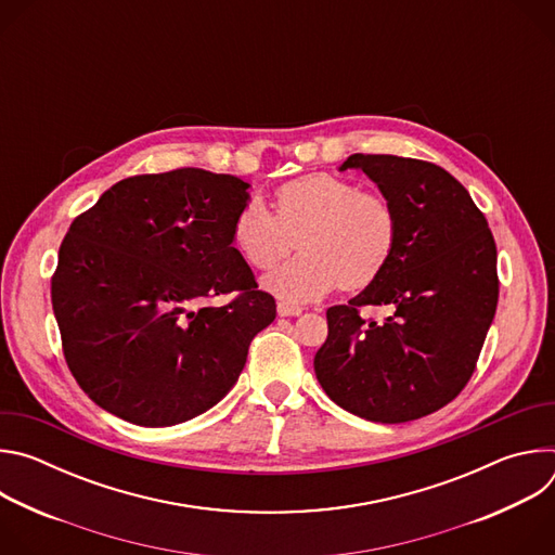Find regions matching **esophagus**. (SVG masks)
<instances>
[{
	"label": "esophagus",
	"mask_w": 555,
	"mask_h": 555,
	"mask_svg": "<svg viewBox=\"0 0 555 555\" xmlns=\"http://www.w3.org/2000/svg\"><path fill=\"white\" fill-rule=\"evenodd\" d=\"M276 311H279V315H298L302 309H300L298 305H292V302L281 300V302L276 305Z\"/></svg>",
	"instance_id": "esophagus-1"
}]
</instances>
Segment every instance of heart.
Instances as JSON below:
<instances>
[{"mask_svg":"<svg viewBox=\"0 0 555 555\" xmlns=\"http://www.w3.org/2000/svg\"><path fill=\"white\" fill-rule=\"evenodd\" d=\"M232 246L255 270H272L296 246L302 253L268 279L281 298L305 302L327 292L375 283L400 244V215L379 191L336 173H307L274 189V212L248 199L232 219Z\"/></svg>","mask_w":555,"mask_h":555,"instance_id":"b5f03b06","label":"heart"}]
</instances>
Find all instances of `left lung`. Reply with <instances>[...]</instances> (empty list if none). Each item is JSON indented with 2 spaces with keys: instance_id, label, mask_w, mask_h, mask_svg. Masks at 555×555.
I'll return each instance as SVG.
<instances>
[{
  "instance_id": "8db88e82",
  "label": "left lung",
  "mask_w": 555,
  "mask_h": 555,
  "mask_svg": "<svg viewBox=\"0 0 555 555\" xmlns=\"http://www.w3.org/2000/svg\"><path fill=\"white\" fill-rule=\"evenodd\" d=\"M400 215V244L384 274L327 309L315 377L345 411L402 424L450 404L477 369L496 313V242L486 215L441 167L386 153H353ZM366 306H386L366 320Z\"/></svg>"
}]
</instances>
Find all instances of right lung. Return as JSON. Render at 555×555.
<instances>
[{
	"label": "right lung",
	"mask_w": 555,
	"mask_h": 555,
	"mask_svg": "<svg viewBox=\"0 0 555 555\" xmlns=\"http://www.w3.org/2000/svg\"><path fill=\"white\" fill-rule=\"evenodd\" d=\"M248 182L204 169L120 180L59 248L52 309L65 362L107 413L149 428L212 409L276 315L232 246ZM215 297L227 300L210 306Z\"/></svg>",
	"instance_id": "right-lung-1"
}]
</instances>
